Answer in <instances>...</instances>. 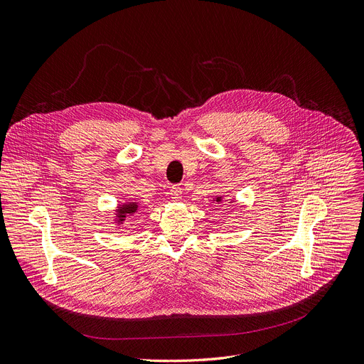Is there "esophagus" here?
Segmentation results:
<instances>
[{
  "instance_id": "1",
  "label": "esophagus",
  "mask_w": 364,
  "mask_h": 364,
  "mask_svg": "<svg viewBox=\"0 0 364 364\" xmlns=\"http://www.w3.org/2000/svg\"><path fill=\"white\" fill-rule=\"evenodd\" d=\"M169 195H171V198H172L173 200L179 202V200L182 199V188H179L178 185H173V186L171 188V191H169Z\"/></svg>"
}]
</instances>
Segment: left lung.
Masks as SVG:
<instances>
[{
	"label": "left lung",
	"mask_w": 364,
	"mask_h": 364,
	"mask_svg": "<svg viewBox=\"0 0 364 364\" xmlns=\"http://www.w3.org/2000/svg\"><path fill=\"white\" fill-rule=\"evenodd\" d=\"M213 200H215V202H218V203H220V202H223V200H224V198H223V196H216ZM230 203H231V202H230Z\"/></svg>",
	"instance_id": "1"
}]
</instances>
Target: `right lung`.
I'll use <instances>...</instances> for the list:
<instances>
[{
  "mask_svg": "<svg viewBox=\"0 0 364 364\" xmlns=\"http://www.w3.org/2000/svg\"><path fill=\"white\" fill-rule=\"evenodd\" d=\"M139 208H140V203L137 200H129V202H124V203H120L116 209V218H114V224L119 225H123L126 223V220H129L130 216H133L136 212H139Z\"/></svg>",
  "mask_w": 364,
  "mask_h": 364,
  "instance_id": "1",
  "label": "right lung"
}]
</instances>
